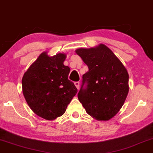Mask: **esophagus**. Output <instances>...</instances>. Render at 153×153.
Wrapping results in <instances>:
<instances>
[{
    "label": "esophagus",
    "instance_id": "1",
    "mask_svg": "<svg viewBox=\"0 0 153 153\" xmlns=\"http://www.w3.org/2000/svg\"><path fill=\"white\" fill-rule=\"evenodd\" d=\"M74 84H75V86H76V88H77V89H79V82H75Z\"/></svg>",
    "mask_w": 153,
    "mask_h": 153
}]
</instances>
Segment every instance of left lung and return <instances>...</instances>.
I'll use <instances>...</instances> for the list:
<instances>
[{
  "mask_svg": "<svg viewBox=\"0 0 153 153\" xmlns=\"http://www.w3.org/2000/svg\"><path fill=\"white\" fill-rule=\"evenodd\" d=\"M76 53L88 66L77 94L88 115L108 120L117 114L128 93V74L113 52L103 44L78 49Z\"/></svg>",
  "mask_w": 153,
  "mask_h": 153,
  "instance_id": "8db88e82",
  "label": "left lung"
}]
</instances>
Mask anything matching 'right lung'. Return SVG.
<instances>
[{
  "mask_svg": "<svg viewBox=\"0 0 153 153\" xmlns=\"http://www.w3.org/2000/svg\"><path fill=\"white\" fill-rule=\"evenodd\" d=\"M66 55L49 57L41 53L25 73L22 79V93L30 108L47 120L60 117L77 89L68 79L70 68L64 65Z\"/></svg>",
  "mask_w": 153,
  "mask_h": 153,
  "instance_id": "add662e5",
  "label": "right lung"
}]
</instances>
